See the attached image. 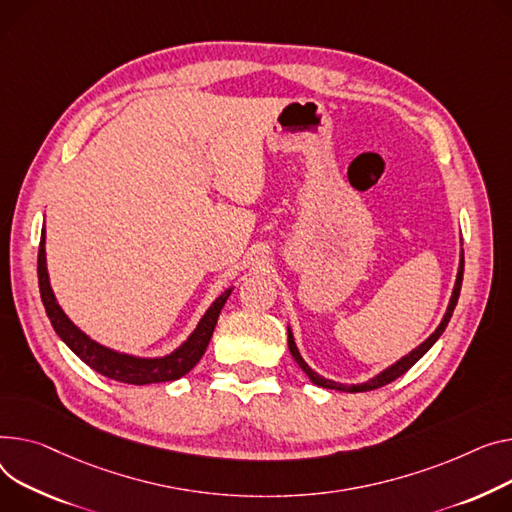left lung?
<instances>
[{
	"label": "left lung",
	"mask_w": 512,
	"mask_h": 512,
	"mask_svg": "<svg viewBox=\"0 0 512 512\" xmlns=\"http://www.w3.org/2000/svg\"><path fill=\"white\" fill-rule=\"evenodd\" d=\"M461 282H463V259H461V265H459V274H457V282H455V290H453V296H451V302H449V309H447V315H445V319L440 321V325L436 327V331L426 339L424 344H420L416 350H412L410 354L407 356H403L399 362H395L393 366H389L387 370H383L381 374H377V377L374 379H370V381H366V383H362V385H339V383H333V381H327V379H323V377H319L317 372H313L311 368H309V364H306L304 360H302V356L298 354V348H296V344H294V337H292V333H290V329H288V348H290V354H292V358L298 362V366L309 374V379L315 383V385H319V387H325V389H335V391H346V393H360V391H372V389H379V387H385V385H389L391 381H395V379H399L401 374H405L407 370H410L432 346H434V342L436 339L442 335V331H445V327L449 325V321H451V317H453V311H455V306H457V300H459V292H461Z\"/></svg>",
	"instance_id": "1"
}]
</instances>
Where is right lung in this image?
I'll use <instances>...</instances> for the list:
<instances>
[{
	"label": "right lung",
	"mask_w": 512,
	"mask_h": 512,
	"mask_svg": "<svg viewBox=\"0 0 512 512\" xmlns=\"http://www.w3.org/2000/svg\"><path fill=\"white\" fill-rule=\"evenodd\" d=\"M39 288H41V298L45 304L47 317L57 331V335L63 339L80 360H84L90 368L100 372L102 377H109L119 383L127 385H150V383H166V381H177L183 374H187L206 352L212 333L216 329L218 317L226 298L230 296L232 290H226L222 296L216 298V302L210 306L208 313L203 315L199 321L197 329L191 333L187 342L175 350L170 356L164 358H133L127 354L113 352L105 346H100L92 339L82 333L70 319L65 317L61 311V306L55 300V294L49 284V274H47V257H45V230L41 234V247H39Z\"/></svg>",
	"instance_id": "add662e5"
}]
</instances>
